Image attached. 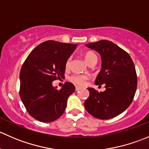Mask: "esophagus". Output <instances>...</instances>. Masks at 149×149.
<instances>
[{
  "instance_id": "1",
  "label": "esophagus",
  "mask_w": 149,
  "mask_h": 149,
  "mask_svg": "<svg viewBox=\"0 0 149 149\" xmlns=\"http://www.w3.org/2000/svg\"><path fill=\"white\" fill-rule=\"evenodd\" d=\"M81 87L80 86H76V91H79V90L81 89Z\"/></svg>"
}]
</instances>
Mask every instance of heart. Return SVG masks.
<instances>
[{
	"label": "heart",
	"mask_w": 149,
	"mask_h": 149,
	"mask_svg": "<svg viewBox=\"0 0 149 149\" xmlns=\"http://www.w3.org/2000/svg\"><path fill=\"white\" fill-rule=\"evenodd\" d=\"M85 60L87 63L89 65L91 63L97 62V56L96 55V54L93 53V52H87L85 55ZM70 61H71V58H68L67 61H66V68H68L69 66H70ZM88 79H89V77L88 76H86V75L83 74H73L68 77V80L70 81L79 86H84Z\"/></svg>",
	"instance_id": "obj_1"
}]
</instances>
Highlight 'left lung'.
<instances>
[{"mask_svg":"<svg viewBox=\"0 0 149 149\" xmlns=\"http://www.w3.org/2000/svg\"><path fill=\"white\" fill-rule=\"evenodd\" d=\"M101 55L102 69L95 84L104 85L99 92L88 88L89 97L84 107L93 117L107 120L124 112L133 102L137 88V74L133 61L126 51L112 42L100 40L86 45Z\"/></svg>","mask_w":149,"mask_h":149,"instance_id":"left-lung-1","label":"left lung"}]
</instances>
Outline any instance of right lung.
<instances>
[{"label":"right lung","mask_w":149,"mask_h":149,"mask_svg":"<svg viewBox=\"0 0 149 149\" xmlns=\"http://www.w3.org/2000/svg\"><path fill=\"white\" fill-rule=\"evenodd\" d=\"M76 45L48 40L36 47L24 62L20 71L19 95L28 113L42 123L58 119L63 114L67 100L75 91L65 82L60 90L52 81L64 77L65 63Z\"/></svg>","instance_id":"1"}]
</instances>
